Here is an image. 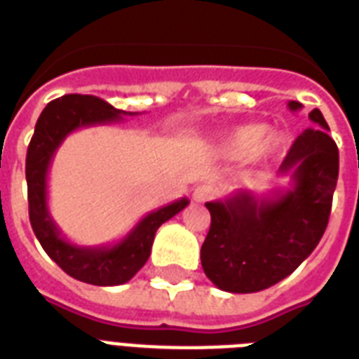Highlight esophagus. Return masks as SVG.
I'll use <instances>...</instances> for the list:
<instances>
[{"mask_svg": "<svg viewBox=\"0 0 359 359\" xmlns=\"http://www.w3.org/2000/svg\"><path fill=\"white\" fill-rule=\"evenodd\" d=\"M214 197V188L210 184H199L191 194V199L196 203H207Z\"/></svg>", "mask_w": 359, "mask_h": 359, "instance_id": "obj_1", "label": "esophagus"}]
</instances>
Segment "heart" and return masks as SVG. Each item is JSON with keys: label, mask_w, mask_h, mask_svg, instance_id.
Returning <instances> with one entry per match:
<instances>
[{"label": "heart", "mask_w": 359, "mask_h": 359, "mask_svg": "<svg viewBox=\"0 0 359 359\" xmlns=\"http://www.w3.org/2000/svg\"><path fill=\"white\" fill-rule=\"evenodd\" d=\"M222 149L229 156H251L255 162H266L279 149V137L266 124L251 123L236 126L224 135Z\"/></svg>", "instance_id": "heart-1"}]
</instances>
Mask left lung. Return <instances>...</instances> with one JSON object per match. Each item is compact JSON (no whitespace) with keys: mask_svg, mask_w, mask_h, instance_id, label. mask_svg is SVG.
Listing matches in <instances>:
<instances>
[{"mask_svg":"<svg viewBox=\"0 0 359 359\" xmlns=\"http://www.w3.org/2000/svg\"><path fill=\"white\" fill-rule=\"evenodd\" d=\"M290 111L302 109L296 100ZM287 152L279 175H290V188L255 197L236 191L224 201L205 203L210 229L201 245L207 278L225 292H259L292 273L323 238L339 175V151L328 135L320 109L309 114Z\"/></svg>","mask_w":359,"mask_h":359,"instance_id":"8db88e82","label":"left lung"}]
</instances>
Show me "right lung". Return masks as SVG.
<instances>
[{"label": "right lung", "instance_id": "right-lung-1", "mask_svg": "<svg viewBox=\"0 0 359 359\" xmlns=\"http://www.w3.org/2000/svg\"><path fill=\"white\" fill-rule=\"evenodd\" d=\"M126 115L137 114L114 108L102 98L91 95H65L55 98L42 109L25 158L29 222L42 250L70 278L98 287L123 285L134 278L151 255L158 227L190 203L184 197L152 210L114 245L86 248L72 244L61 235L48 210V169L53 154L65 137L74 130L95 124L119 123Z\"/></svg>", "mask_w": 359, "mask_h": 359}]
</instances>
